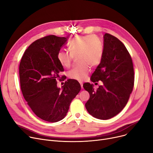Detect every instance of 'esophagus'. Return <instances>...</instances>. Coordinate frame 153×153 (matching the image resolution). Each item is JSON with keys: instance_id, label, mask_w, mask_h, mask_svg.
<instances>
[{"instance_id": "obj_1", "label": "esophagus", "mask_w": 153, "mask_h": 153, "mask_svg": "<svg viewBox=\"0 0 153 153\" xmlns=\"http://www.w3.org/2000/svg\"><path fill=\"white\" fill-rule=\"evenodd\" d=\"M80 84H81V86L82 89H83V84H82V82H80Z\"/></svg>"}]
</instances>
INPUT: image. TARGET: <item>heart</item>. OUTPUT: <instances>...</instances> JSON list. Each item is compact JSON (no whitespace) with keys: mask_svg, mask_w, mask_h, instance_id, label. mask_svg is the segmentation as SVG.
Masks as SVG:
<instances>
[{"mask_svg":"<svg viewBox=\"0 0 153 153\" xmlns=\"http://www.w3.org/2000/svg\"><path fill=\"white\" fill-rule=\"evenodd\" d=\"M69 53L60 50L57 59L64 68H69L74 58L77 57L79 64L68 72L71 79L82 81L89 74L91 67L100 64L103 55V48L100 39L94 35H77L68 45Z\"/></svg>","mask_w":153,"mask_h":153,"instance_id":"obj_1","label":"heart"}]
</instances>
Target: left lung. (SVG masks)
<instances>
[{"instance_id":"obj_1","label":"left lung","mask_w":153,"mask_h":153,"mask_svg":"<svg viewBox=\"0 0 153 153\" xmlns=\"http://www.w3.org/2000/svg\"><path fill=\"white\" fill-rule=\"evenodd\" d=\"M103 50L99 65L91 76L93 82L101 81L95 90L93 85L84 83L90 94L85 103L94 117L108 120L115 117L126 105L134 87V69L131 56L124 44L109 33L103 36Z\"/></svg>"}]
</instances>
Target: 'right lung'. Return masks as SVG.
<instances>
[{"mask_svg": "<svg viewBox=\"0 0 153 153\" xmlns=\"http://www.w3.org/2000/svg\"><path fill=\"white\" fill-rule=\"evenodd\" d=\"M67 40L68 37L54 35L36 39L26 50L20 63L23 97L34 114L46 122H57L65 117L72 100L81 89L74 79L67 80L62 90L57 87L59 73L64 71L57 54Z\"/></svg>", "mask_w": 153, "mask_h": 153, "instance_id": "1", "label": "right lung"}]
</instances>
